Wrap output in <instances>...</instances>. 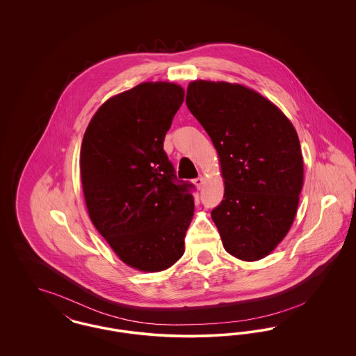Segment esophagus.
I'll return each mask as SVG.
<instances>
[{
    "mask_svg": "<svg viewBox=\"0 0 356 356\" xmlns=\"http://www.w3.org/2000/svg\"><path fill=\"white\" fill-rule=\"evenodd\" d=\"M204 183V177L203 176H199V177H196V179H193V184L195 186H197L199 189L202 188V186H203Z\"/></svg>",
    "mask_w": 356,
    "mask_h": 356,
    "instance_id": "esophagus-1",
    "label": "esophagus"
}]
</instances>
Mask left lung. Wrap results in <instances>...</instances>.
Wrapping results in <instances>:
<instances>
[{
	"label": "left lung",
	"instance_id": "left-lung-1",
	"mask_svg": "<svg viewBox=\"0 0 356 356\" xmlns=\"http://www.w3.org/2000/svg\"><path fill=\"white\" fill-rule=\"evenodd\" d=\"M186 106L220 157L224 199L212 220L228 254L263 259L287 235L303 186L299 137L283 112L243 85L192 81Z\"/></svg>",
	"mask_w": 356,
	"mask_h": 356
}]
</instances>
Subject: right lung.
<instances>
[{"label": "right lung", "instance_id": "add662e5", "mask_svg": "<svg viewBox=\"0 0 356 356\" xmlns=\"http://www.w3.org/2000/svg\"><path fill=\"white\" fill-rule=\"evenodd\" d=\"M181 86L143 83L104 102L85 131L80 170L93 225L120 259L144 272L184 254L195 186L177 180L164 151Z\"/></svg>", "mask_w": 356, "mask_h": 356}]
</instances>
